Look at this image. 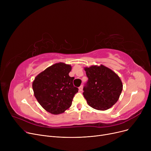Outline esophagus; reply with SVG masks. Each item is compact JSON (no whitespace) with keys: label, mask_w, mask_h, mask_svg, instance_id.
<instances>
[{"label":"esophagus","mask_w":151,"mask_h":151,"mask_svg":"<svg viewBox=\"0 0 151 151\" xmlns=\"http://www.w3.org/2000/svg\"><path fill=\"white\" fill-rule=\"evenodd\" d=\"M83 85H81V86H80V88H79V91L81 92L83 91Z\"/></svg>","instance_id":"obj_1"}]
</instances>
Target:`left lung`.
Masks as SVG:
<instances>
[{
  "instance_id": "left-lung-1",
  "label": "left lung",
  "mask_w": 151,
  "mask_h": 151,
  "mask_svg": "<svg viewBox=\"0 0 151 151\" xmlns=\"http://www.w3.org/2000/svg\"><path fill=\"white\" fill-rule=\"evenodd\" d=\"M88 81L83 88V96L88 105L97 110L113 106L122 91L120 78L113 70L101 65L84 68Z\"/></svg>"
}]
</instances>
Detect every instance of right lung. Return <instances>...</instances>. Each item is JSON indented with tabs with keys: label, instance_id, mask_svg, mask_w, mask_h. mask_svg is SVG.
Returning a JSON list of instances; mask_svg holds the SVG:
<instances>
[{
	"label": "right lung",
	"instance_id": "obj_1",
	"mask_svg": "<svg viewBox=\"0 0 151 151\" xmlns=\"http://www.w3.org/2000/svg\"><path fill=\"white\" fill-rule=\"evenodd\" d=\"M71 70L70 65L57 63L35 77L32 83L34 96L47 112L59 114L71 106L78 92L73 84L75 78L68 75Z\"/></svg>",
	"mask_w": 151,
	"mask_h": 151
}]
</instances>
